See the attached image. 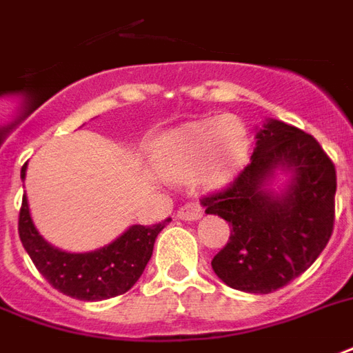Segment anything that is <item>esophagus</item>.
<instances>
[{
  "mask_svg": "<svg viewBox=\"0 0 353 353\" xmlns=\"http://www.w3.org/2000/svg\"><path fill=\"white\" fill-rule=\"evenodd\" d=\"M201 216H203V208L197 203H188V205L180 206L176 212V217L182 221H197Z\"/></svg>",
  "mask_w": 353,
  "mask_h": 353,
  "instance_id": "34e87169",
  "label": "esophagus"
}]
</instances>
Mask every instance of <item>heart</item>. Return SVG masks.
I'll list each match as a JSON object with an SVG mask.
<instances>
[{"label":"heart","instance_id":"heart-1","mask_svg":"<svg viewBox=\"0 0 353 353\" xmlns=\"http://www.w3.org/2000/svg\"><path fill=\"white\" fill-rule=\"evenodd\" d=\"M248 148V132L240 121L223 117L219 123H192L161 136L150 161L169 179L201 174L208 186H221L230 179Z\"/></svg>","mask_w":353,"mask_h":353}]
</instances>
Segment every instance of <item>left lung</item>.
I'll return each instance as SVG.
<instances>
[{
	"label": "left lung",
	"instance_id": "obj_1",
	"mask_svg": "<svg viewBox=\"0 0 353 353\" xmlns=\"http://www.w3.org/2000/svg\"><path fill=\"white\" fill-rule=\"evenodd\" d=\"M249 163L206 214L232 225L214 274L234 290L270 294L299 277L324 251L335 221V165L312 136L277 119L256 128ZM279 174L288 182L275 190Z\"/></svg>",
	"mask_w": 353,
	"mask_h": 353
}]
</instances>
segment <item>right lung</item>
Returning a JSON list of instances; mask_svg holds the SVG:
<instances>
[{"label": "right lung", "mask_w": 353, "mask_h": 353, "mask_svg": "<svg viewBox=\"0 0 353 353\" xmlns=\"http://www.w3.org/2000/svg\"><path fill=\"white\" fill-rule=\"evenodd\" d=\"M26 171L28 163L22 167V180H26ZM167 221L171 219L152 227L132 225L104 248L70 253L48 243L41 236L29 212L28 197L23 195L18 232L23 249L52 287L81 301H102L128 292L136 285L152 256L156 238Z\"/></svg>", "instance_id": "add662e5"}]
</instances>
